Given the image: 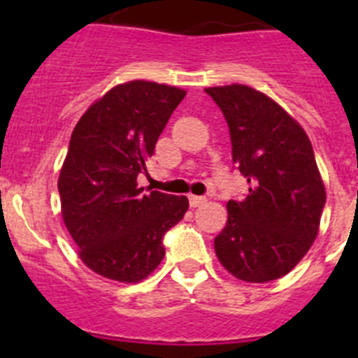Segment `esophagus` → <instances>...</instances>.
I'll return each instance as SVG.
<instances>
[{"instance_id": "34e87169", "label": "esophagus", "mask_w": 358, "mask_h": 358, "mask_svg": "<svg viewBox=\"0 0 358 358\" xmlns=\"http://www.w3.org/2000/svg\"><path fill=\"white\" fill-rule=\"evenodd\" d=\"M206 201H208V199L202 197V195H189V206H192V208L201 206V204H204Z\"/></svg>"}]
</instances>
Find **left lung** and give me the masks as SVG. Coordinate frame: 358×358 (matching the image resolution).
I'll use <instances>...</instances> for the list:
<instances>
[{"mask_svg":"<svg viewBox=\"0 0 358 358\" xmlns=\"http://www.w3.org/2000/svg\"><path fill=\"white\" fill-rule=\"evenodd\" d=\"M231 136L235 169L249 182L227 202L215 238L218 260L238 280L267 283L290 273L317 236L327 192L301 125L249 85L208 87Z\"/></svg>","mask_w":358,"mask_h":358,"instance_id":"obj_1","label":"left lung"}]
</instances>
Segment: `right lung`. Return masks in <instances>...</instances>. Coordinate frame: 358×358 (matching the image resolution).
I'll return each mask as SVG.
<instances>
[{"mask_svg":"<svg viewBox=\"0 0 358 358\" xmlns=\"http://www.w3.org/2000/svg\"><path fill=\"white\" fill-rule=\"evenodd\" d=\"M186 91L156 82L120 84L85 110L59 176L62 218L91 271L136 283L164 256L163 238L188 199L150 192L138 176Z\"/></svg>","mask_w":358,"mask_h":358,"instance_id":"add662e5","label":"right lung"}]
</instances>
